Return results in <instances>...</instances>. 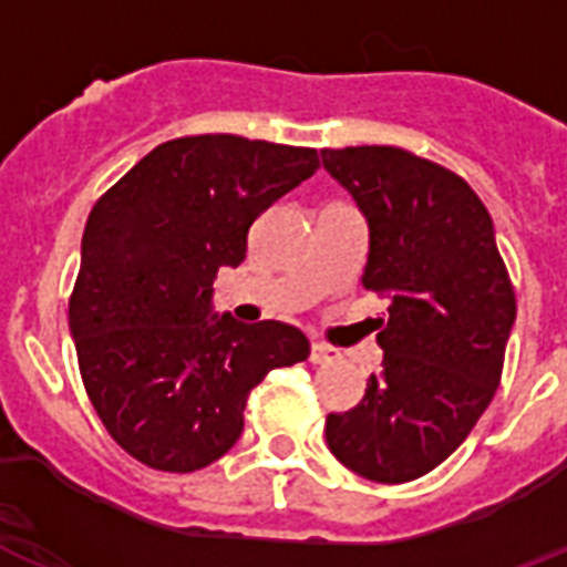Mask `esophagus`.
<instances>
[{
  "label": "esophagus",
  "instance_id": "34e87169",
  "mask_svg": "<svg viewBox=\"0 0 567 567\" xmlns=\"http://www.w3.org/2000/svg\"><path fill=\"white\" fill-rule=\"evenodd\" d=\"M337 357V351L331 349V346H326V342H313L311 346V363L322 365V363H331Z\"/></svg>",
  "mask_w": 567,
  "mask_h": 567
}]
</instances>
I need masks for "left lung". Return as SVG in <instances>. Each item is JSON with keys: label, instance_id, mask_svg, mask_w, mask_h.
Returning a JSON list of instances; mask_svg holds the SVG:
<instances>
[{"label": "left lung", "instance_id": "obj_1", "mask_svg": "<svg viewBox=\"0 0 567 567\" xmlns=\"http://www.w3.org/2000/svg\"><path fill=\"white\" fill-rule=\"evenodd\" d=\"M369 221L365 291L389 299L383 369L326 417L328 450L369 482L403 484L464 444L502 380L516 293L493 218L461 175L401 146L322 150Z\"/></svg>", "mask_w": 567, "mask_h": 567}]
</instances>
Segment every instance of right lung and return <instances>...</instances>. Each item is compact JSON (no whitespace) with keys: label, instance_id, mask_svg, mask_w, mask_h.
Wrapping results in <instances>:
<instances>
[{"label":"right lung","instance_id":"right-lung-1","mask_svg":"<svg viewBox=\"0 0 567 567\" xmlns=\"http://www.w3.org/2000/svg\"><path fill=\"white\" fill-rule=\"evenodd\" d=\"M317 166L308 146L175 137L89 213L71 337L94 412L146 467L193 473L221 458L245 430L250 389L311 351L288 322L210 317V299L218 268L245 261L259 213Z\"/></svg>","mask_w":567,"mask_h":567}]
</instances>
